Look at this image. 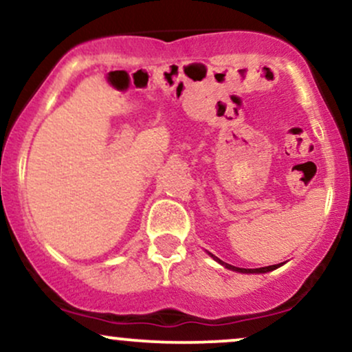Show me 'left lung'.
Wrapping results in <instances>:
<instances>
[{"instance_id": "8db88e82", "label": "left lung", "mask_w": 352, "mask_h": 352, "mask_svg": "<svg viewBox=\"0 0 352 352\" xmlns=\"http://www.w3.org/2000/svg\"><path fill=\"white\" fill-rule=\"evenodd\" d=\"M218 263H221L223 266H227L228 270H233V272H240V273H266V272H272V270L278 268V265H272V266H263V268H236V266L233 265H228V263H223V261H220L217 258Z\"/></svg>"}]
</instances>
